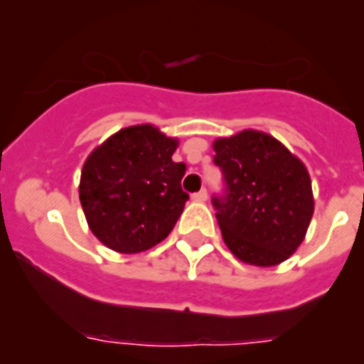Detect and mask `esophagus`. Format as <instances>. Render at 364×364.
<instances>
[{
	"label": "esophagus",
	"mask_w": 364,
	"mask_h": 364,
	"mask_svg": "<svg viewBox=\"0 0 364 364\" xmlns=\"http://www.w3.org/2000/svg\"><path fill=\"white\" fill-rule=\"evenodd\" d=\"M207 198H208L207 188H201L200 192H196V194H192V200H194V201H207Z\"/></svg>",
	"instance_id": "34e87169"
}]
</instances>
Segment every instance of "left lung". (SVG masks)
I'll return each mask as SVG.
<instances>
[{
    "instance_id": "left-lung-1",
    "label": "left lung",
    "mask_w": 364,
    "mask_h": 364,
    "mask_svg": "<svg viewBox=\"0 0 364 364\" xmlns=\"http://www.w3.org/2000/svg\"><path fill=\"white\" fill-rule=\"evenodd\" d=\"M223 192L213 196L221 236L236 258L271 267L287 260L314 216L309 173L282 143L245 129L214 141Z\"/></svg>"
}]
</instances>
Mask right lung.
Masks as SVG:
<instances>
[{"label": "right lung", "instance_id": "obj_1", "mask_svg": "<svg viewBox=\"0 0 364 364\" xmlns=\"http://www.w3.org/2000/svg\"><path fill=\"white\" fill-rule=\"evenodd\" d=\"M178 141L150 124L117 132L91 151L80 176L87 225L117 252H141L163 242L181 216L185 163L172 161Z\"/></svg>", "mask_w": 364, "mask_h": 364}]
</instances>
